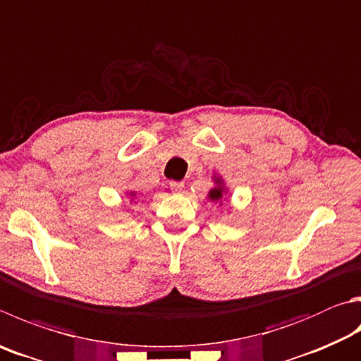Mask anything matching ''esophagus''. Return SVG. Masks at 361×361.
<instances>
[{
    "label": "esophagus",
    "instance_id": "obj_1",
    "mask_svg": "<svg viewBox=\"0 0 361 361\" xmlns=\"http://www.w3.org/2000/svg\"><path fill=\"white\" fill-rule=\"evenodd\" d=\"M170 189H172V192H183V189H185V183L183 181H170Z\"/></svg>",
    "mask_w": 361,
    "mask_h": 361
}]
</instances>
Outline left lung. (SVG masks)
I'll use <instances>...</instances> for the list:
<instances>
[{"label":"left lung","mask_w":361,"mask_h":361,"mask_svg":"<svg viewBox=\"0 0 361 361\" xmlns=\"http://www.w3.org/2000/svg\"><path fill=\"white\" fill-rule=\"evenodd\" d=\"M222 197V189L221 188H214L209 191V199L212 200H219Z\"/></svg>","instance_id":"obj_1"}]
</instances>
